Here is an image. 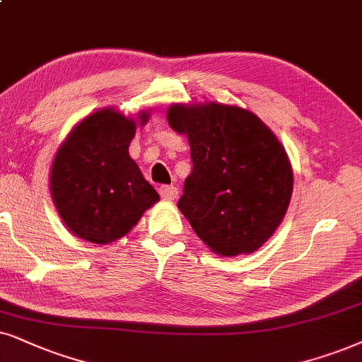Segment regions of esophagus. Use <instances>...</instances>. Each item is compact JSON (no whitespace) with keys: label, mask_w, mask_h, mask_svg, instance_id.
Masks as SVG:
<instances>
[{"label":"esophagus","mask_w":362,"mask_h":362,"mask_svg":"<svg viewBox=\"0 0 362 362\" xmlns=\"http://www.w3.org/2000/svg\"><path fill=\"white\" fill-rule=\"evenodd\" d=\"M158 194L163 200H165V202H172V200L177 199L178 189H177V187H173V185H162L158 189Z\"/></svg>","instance_id":"obj_1"}]
</instances>
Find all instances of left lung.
I'll use <instances>...</instances> for the list:
<instances>
[{
    "label": "left lung",
    "instance_id": "8db88e82",
    "mask_svg": "<svg viewBox=\"0 0 362 362\" xmlns=\"http://www.w3.org/2000/svg\"><path fill=\"white\" fill-rule=\"evenodd\" d=\"M167 120L187 136L194 163L178 210L217 255L255 252L281 226L294 189L281 141L237 105L173 103Z\"/></svg>",
    "mask_w": 362,
    "mask_h": 362
}]
</instances>
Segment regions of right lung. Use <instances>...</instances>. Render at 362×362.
<instances>
[{"label":"right lung","instance_id":"right-lung-1","mask_svg":"<svg viewBox=\"0 0 362 362\" xmlns=\"http://www.w3.org/2000/svg\"><path fill=\"white\" fill-rule=\"evenodd\" d=\"M148 110L125 117L112 107L76 123L49 168V194L68 230L107 245L127 235L160 197L128 153Z\"/></svg>","mask_w":362,"mask_h":362}]
</instances>
